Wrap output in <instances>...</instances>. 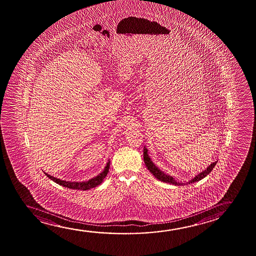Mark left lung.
Returning a JSON list of instances; mask_svg holds the SVG:
<instances>
[{
	"label": "left lung",
	"instance_id": "8db88e82",
	"mask_svg": "<svg viewBox=\"0 0 256 256\" xmlns=\"http://www.w3.org/2000/svg\"><path fill=\"white\" fill-rule=\"evenodd\" d=\"M144 148V164H146V166L148 168V170H149V171H150L154 176L155 178H157L158 180L164 182H168V184H174V185H180V184L182 185V184L177 182L176 180H174L173 177L170 176H168L166 174H164V172H162V170H158V168L155 166L154 164L152 163V162L151 160V158H149L146 148ZM216 162L212 163V164H210V165L206 170H204V171L201 172V173L198 174L196 176L194 177L192 180H190V182H187V184H193V182H198V180H201L202 178H204L206 176H208V174L212 171L213 168H214V166L216 165Z\"/></svg>",
	"mask_w": 256,
	"mask_h": 256
}]
</instances>
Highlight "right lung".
Returning <instances> with one entry per match:
<instances>
[{"label": "right lung", "mask_w": 256, "mask_h": 256, "mask_svg": "<svg viewBox=\"0 0 256 256\" xmlns=\"http://www.w3.org/2000/svg\"><path fill=\"white\" fill-rule=\"evenodd\" d=\"M110 168V162L107 163V166H105L104 170L98 176L94 177L92 179H90L88 182H66V180H60L56 177L52 176L48 174L44 173L46 174L48 178H50V180H54L56 184L62 185L63 187L68 188L72 190H88L92 188L96 187L99 184L102 182V180L104 179Z\"/></svg>", "instance_id": "right-lung-1"}]
</instances>
